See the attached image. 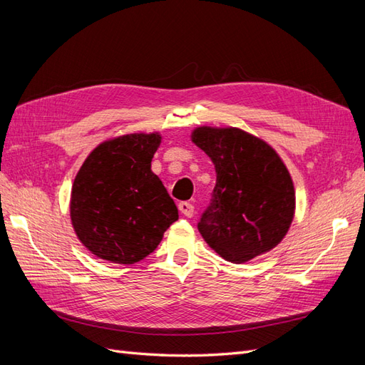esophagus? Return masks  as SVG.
I'll list each match as a JSON object with an SVG mask.
<instances>
[{"mask_svg": "<svg viewBox=\"0 0 365 365\" xmlns=\"http://www.w3.org/2000/svg\"><path fill=\"white\" fill-rule=\"evenodd\" d=\"M178 208H180V212H181L184 216H187V217H192L193 213H195V207H193V204L189 202V201L180 202V204H178Z\"/></svg>", "mask_w": 365, "mask_h": 365, "instance_id": "obj_1", "label": "esophagus"}]
</instances>
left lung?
<instances>
[{
    "label": "left lung",
    "mask_w": 365,
    "mask_h": 365,
    "mask_svg": "<svg viewBox=\"0 0 365 365\" xmlns=\"http://www.w3.org/2000/svg\"><path fill=\"white\" fill-rule=\"evenodd\" d=\"M192 140L216 169L212 200L197 222L207 244L233 263L279 245L292 222L295 193L275 150L236 128H197Z\"/></svg>",
    "instance_id": "left-lung-1"
}]
</instances>
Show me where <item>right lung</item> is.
Here are the masks:
<instances>
[{
  "instance_id": "1",
  "label": "right lung",
  "mask_w": 365,
  "mask_h": 365,
  "mask_svg": "<svg viewBox=\"0 0 365 365\" xmlns=\"http://www.w3.org/2000/svg\"><path fill=\"white\" fill-rule=\"evenodd\" d=\"M158 134H130L97 146L77 173L71 222L97 257L132 264L155 251L178 219L172 197L150 170Z\"/></svg>"
}]
</instances>
